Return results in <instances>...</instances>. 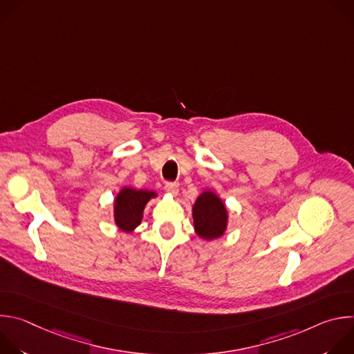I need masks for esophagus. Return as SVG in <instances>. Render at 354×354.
Returning <instances> with one entry per match:
<instances>
[{"mask_svg":"<svg viewBox=\"0 0 354 354\" xmlns=\"http://www.w3.org/2000/svg\"><path fill=\"white\" fill-rule=\"evenodd\" d=\"M178 183L176 182H167L165 183V190L168 192V193H171V194H176L178 193Z\"/></svg>","mask_w":354,"mask_h":354,"instance_id":"esophagus-1","label":"esophagus"}]
</instances>
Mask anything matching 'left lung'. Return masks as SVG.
I'll use <instances>...</instances> for the list:
<instances>
[{
	"mask_svg": "<svg viewBox=\"0 0 354 354\" xmlns=\"http://www.w3.org/2000/svg\"><path fill=\"white\" fill-rule=\"evenodd\" d=\"M193 221L198 236L205 239L218 238L227 227L225 206L213 192H205L193 206Z\"/></svg>",
	"mask_w": 354,
	"mask_h": 354,
	"instance_id": "1",
	"label": "left lung"
}]
</instances>
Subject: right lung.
<instances>
[{"label": "right lung", "instance_id": "1", "mask_svg": "<svg viewBox=\"0 0 354 354\" xmlns=\"http://www.w3.org/2000/svg\"><path fill=\"white\" fill-rule=\"evenodd\" d=\"M154 196V192L124 187L115 200V220L118 227L124 232L133 231L141 223L147 201Z\"/></svg>", "mask_w": 354, "mask_h": 354}]
</instances>
